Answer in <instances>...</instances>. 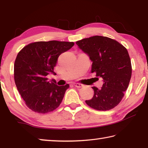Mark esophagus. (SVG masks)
<instances>
[{
    "instance_id": "34e87169",
    "label": "esophagus",
    "mask_w": 148,
    "mask_h": 148,
    "mask_svg": "<svg viewBox=\"0 0 148 148\" xmlns=\"http://www.w3.org/2000/svg\"><path fill=\"white\" fill-rule=\"evenodd\" d=\"M73 85L75 87H77V88H80V87H83V85L81 84H78V83H74Z\"/></svg>"
}]
</instances>
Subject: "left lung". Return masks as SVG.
Returning <instances> with one entry per match:
<instances>
[{
  "label": "left lung",
  "instance_id": "obj_1",
  "mask_svg": "<svg viewBox=\"0 0 148 148\" xmlns=\"http://www.w3.org/2000/svg\"><path fill=\"white\" fill-rule=\"evenodd\" d=\"M76 44L92 61V73L95 72L103 79L101 89L92 87L94 95L86 101V104L101 111L114 108L122 100L131 77V62L127 49L115 40L102 36L82 39Z\"/></svg>",
  "mask_w": 148,
  "mask_h": 148
}]
</instances>
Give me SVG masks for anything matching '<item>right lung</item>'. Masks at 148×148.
Instances as JSON below:
<instances>
[{
	"label": "right lung",
	"mask_w": 148,
	"mask_h": 148,
	"mask_svg": "<svg viewBox=\"0 0 148 148\" xmlns=\"http://www.w3.org/2000/svg\"><path fill=\"white\" fill-rule=\"evenodd\" d=\"M74 42L51 40L36 42L24 47L14 63V80L27 106L32 111L46 114L61 103L69 85L59 86L47 76L53 71L57 59Z\"/></svg>",
	"instance_id": "add662e5"
}]
</instances>
